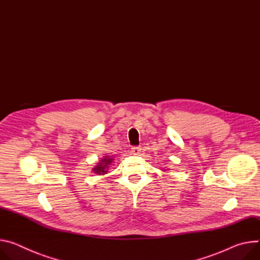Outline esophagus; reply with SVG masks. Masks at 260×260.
I'll list each match as a JSON object with an SVG mask.
<instances>
[{
	"mask_svg": "<svg viewBox=\"0 0 260 260\" xmlns=\"http://www.w3.org/2000/svg\"><path fill=\"white\" fill-rule=\"evenodd\" d=\"M140 151H141V150H140V147H132V148H131V153L134 154V155L139 154Z\"/></svg>",
	"mask_w": 260,
	"mask_h": 260,
	"instance_id": "esophagus-1",
	"label": "esophagus"
}]
</instances>
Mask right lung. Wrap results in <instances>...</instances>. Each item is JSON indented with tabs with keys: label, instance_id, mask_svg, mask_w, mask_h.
<instances>
[{
	"label": "right lung",
	"instance_id": "1",
	"mask_svg": "<svg viewBox=\"0 0 260 260\" xmlns=\"http://www.w3.org/2000/svg\"><path fill=\"white\" fill-rule=\"evenodd\" d=\"M112 160H113V159L108 158V156H107V157H104V158L98 163V165H96V166L94 167L93 172H95V174H97V175H105L106 172H107V169H108L109 165L112 163Z\"/></svg>",
	"mask_w": 260,
	"mask_h": 260
}]
</instances>
